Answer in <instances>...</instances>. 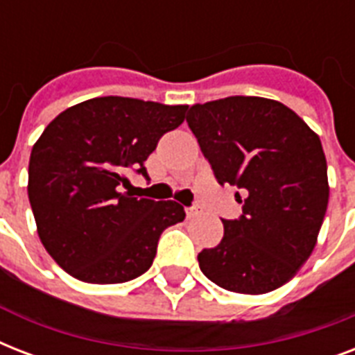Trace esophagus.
Here are the masks:
<instances>
[{"instance_id":"esophagus-1","label":"esophagus","mask_w":355,"mask_h":355,"mask_svg":"<svg viewBox=\"0 0 355 355\" xmlns=\"http://www.w3.org/2000/svg\"><path fill=\"white\" fill-rule=\"evenodd\" d=\"M186 214H188V217H197L202 214V210H200V206H189V208H186Z\"/></svg>"}]
</instances>
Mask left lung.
Wrapping results in <instances>:
<instances>
[{
	"mask_svg": "<svg viewBox=\"0 0 355 355\" xmlns=\"http://www.w3.org/2000/svg\"><path fill=\"white\" fill-rule=\"evenodd\" d=\"M219 184L243 191L239 219L199 252V267L223 289L275 291L311 256L328 208V167L319 136L291 108L232 96L193 105L186 116Z\"/></svg>",
	"mask_w": 355,
	"mask_h": 355,
	"instance_id": "8db88e82",
	"label": "left lung"
}]
</instances>
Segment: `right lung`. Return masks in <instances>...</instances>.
<instances>
[{"instance_id": "add662e5", "label": "right lung", "mask_w": 355, "mask_h": 355, "mask_svg": "<svg viewBox=\"0 0 355 355\" xmlns=\"http://www.w3.org/2000/svg\"><path fill=\"white\" fill-rule=\"evenodd\" d=\"M188 105L96 97L58 114L31 150L29 202L42 245L68 275L123 284L149 270L160 234L184 221L175 200L121 191L130 169L184 121Z\"/></svg>"}]
</instances>
